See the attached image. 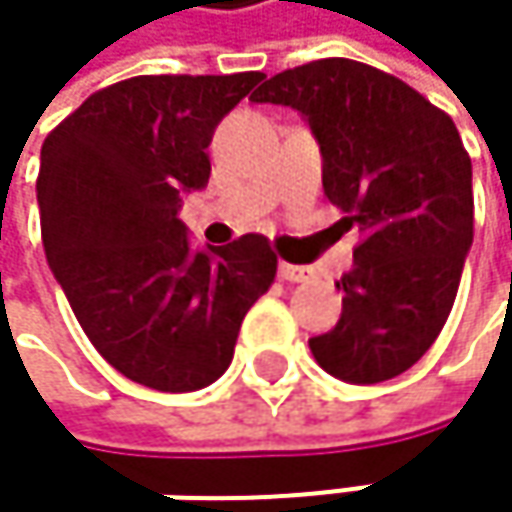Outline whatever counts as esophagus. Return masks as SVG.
Masks as SVG:
<instances>
[{"instance_id":"esophagus-1","label":"esophagus","mask_w":512,"mask_h":512,"mask_svg":"<svg viewBox=\"0 0 512 512\" xmlns=\"http://www.w3.org/2000/svg\"><path fill=\"white\" fill-rule=\"evenodd\" d=\"M278 278H284V281H311L314 278V269L311 266H299V263H278Z\"/></svg>"}]
</instances>
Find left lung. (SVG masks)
I'll use <instances>...</instances> for the list:
<instances>
[{
  "mask_svg": "<svg viewBox=\"0 0 512 512\" xmlns=\"http://www.w3.org/2000/svg\"><path fill=\"white\" fill-rule=\"evenodd\" d=\"M255 103L296 109L323 156V192L364 240L341 275L344 311L308 341L353 385L400 376L439 338L474 237L471 159L454 121L370 64L320 58L266 79Z\"/></svg>",
  "mask_w": 512,
  "mask_h": 512,
  "instance_id": "1",
  "label": "left lung"
}]
</instances>
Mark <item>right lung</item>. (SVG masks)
Segmentation results:
<instances>
[{
	"mask_svg": "<svg viewBox=\"0 0 512 512\" xmlns=\"http://www.w3.org/2000/svg\"><path fill=\"white\" fill-rule=\"evenodd\" d=\"M260 79L133 76L91 94L41 148L52 275L97 353L139 385L177 394L216 382L275 278L266 237L192 249L177 216L210 180L219 121Z\"/></svg>",
	"mask_w": 512,
	"mask_h": 512,
	"instance_id": "obj_1",
	"label": "right lung"
}]
</instances>
